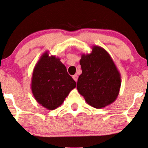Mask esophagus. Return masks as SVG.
Returning <instances> with one entry per match:
<instances>
[{"instance_id":"34e87169","label":"esophagus","mask_w":148,"mask_h":148,"mask_svg":"<svg viewBox=\"0 0 148 148\" xmlns=\"http://www.w3.org/2000/svg\"><path fill=\"white\" fill-rule=\"evenodd\" d=\"M73 79L75 80V81L77 82V80H78V76H77V75H74L73 76Z\"/></svg>"}]
</instances>
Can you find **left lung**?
Listing matches in <instances>:
<instances>
[{
	"label": "left lung",
	"mask_w": 148,
	"mask_h": 148,
	"mask_svg": "<svg viewBox=\"0 0 148 148\" xmlns=\"http://www.w3.org/2000/svg\"><path fill=\"white\" fill-rule=\"evenodd\" d=\"M82 73L77 88L92 107L100 109L115 101L119 93L121 79L109 53L99 46H93L90 54H83L80 60Z\"/></svg>",
	"instance_id": "obj_1"
}]
</instances>
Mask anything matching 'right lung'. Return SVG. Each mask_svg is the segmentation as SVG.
<instances>
[{
	"label": "right lung",
	"instance_id": "right-lung-1",
	"mask_svg": "<svg viewBox=\"0 0 148 148\" xmlns=\"http://www.w3.org/2000/svg\"><path fill=\"white\" fill-rule=\"evenodd\" d=\"M31 86L36 101L47 110H53L62 105L76 87V83L60 58L49 56L46 51L34 67Z\"/></svg>",
	"mask_w": 148,
	"mask_h": 148
}]
</instances>
